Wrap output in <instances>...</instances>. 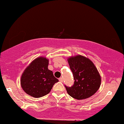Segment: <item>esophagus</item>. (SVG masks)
Instances as JSON below:
<instances>
[{
  "label": "esophagus",
  "instance_id": "esophagus-1",
  "mask_svg": "<svg viewBox=\"0 0 124 124\" xmlns=\"http://www.w3.org/2000/svg\"><path fill=\"white\" fill-rule=\"evenodd\" d=\"M59 81L61 82H63V78H59Z\"/></svg>",
  "mask_w": 124,
  "mask_h": 124
}]
</instances>
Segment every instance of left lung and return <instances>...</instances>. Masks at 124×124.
<instances>
[{
	"mask_svg": "<svg viewBox=\"0 0 124 124\" xmlns=\"http://www.w3.org/2000/svg\"><path fill=\"white\" fill-rule=\"evenodd\" d=\"M75 82L65 86L68 93L76 100H84L95 94L100 88L101 77L94 63L89 58L78 55L68 58Z\"/></svg>",
	"mask_w": 124,
	"mask_h": 124,
	"instance_id": "left-lung-1",
	"label": "left lung"
}]
</instances>
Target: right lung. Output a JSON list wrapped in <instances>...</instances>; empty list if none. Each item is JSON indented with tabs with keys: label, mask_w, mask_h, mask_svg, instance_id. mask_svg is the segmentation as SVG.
Instances as JSON below:
<instances>
[{
	"label": "right lung",
	"mask_w": 124,
	"mask_h": 124,
	"mask_svg": "<svg viewBox=\"0 0 124 124\" xmlns=\"http://www.w3.org/2000/svg\"><path fill=\"white\" fill-rule=\"evenodd\" d=\"M49 59L40 56L32 61L26 68L20 78V85L27 94L40 98L48 94L59 80L48 69Z\"/></svg>",
	"instance_id": "right-lung-1"
}]
</instances>
